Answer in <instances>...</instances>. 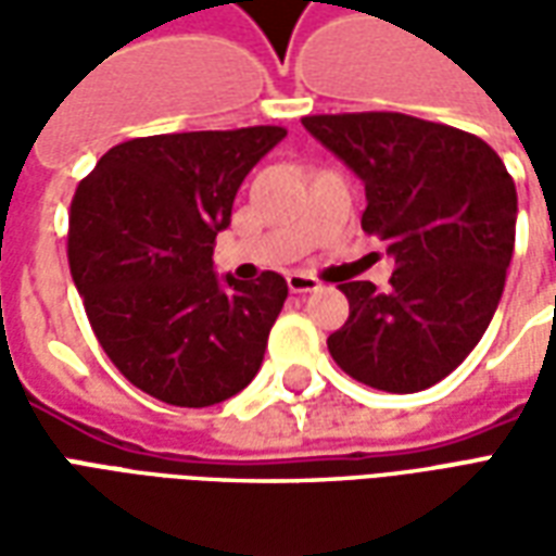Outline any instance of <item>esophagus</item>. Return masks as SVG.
Masks as SVG:
<instances>
[{
  "mask_svg": "<svg viewBox=\"0 0 556 556\" xmlns=\"http://www.w3.org/2000/svg\"><path fill=\"white\" fill-rule=\"evenodd\" d=\"M289 289L294 294H309V291H318L321 289V282L309 274H289Z\"/></svg>",
  "mask_w": 556,
  "mask_h": 556,
  "instance_id": "esophagus-1",
  "label": "esophagus"
}]
</instances>
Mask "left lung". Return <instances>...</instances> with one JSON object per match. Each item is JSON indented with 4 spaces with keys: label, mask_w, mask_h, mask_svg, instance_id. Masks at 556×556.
<instances>
[{
    "label": "left lung",
    "mask_w": 556,
    "mask_h": 556,
    "mask_svg": "<svg viewBox=\"0 0 556 556\" xmlns=\"http://www.w3.org/2000/svg\"><path fill=\"white\" fill-rule=\"evenodd\" d=\"M303 127L366 187L363 231L393 255L390 289L342 282L351 315L327 349L342 372L419 393L489 330L515 250L518 195L482 139L402 113L306 115Z\"/></svg>",
    "instance_id": "left-lung-1"
}]
</instances>
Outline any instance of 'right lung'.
Wrapping results in <instances>:
<instances>
[{
  "instance_id": "add662e5",
  "label": "right lung",
  "mask_w": 556,
  "mask_h": 556,
  "mask_svg": "<svg viewBox=\"0 0 556 556\" xmlns=\"http://www.w3.org/2000/svg\"><path fill=\"white\" fill-rule=\"evenodd\" d=\"M282 127L160 134L110 148L71 202L67 262L115 369L178 408L226 402L262 369L289 282L214 270L243 178Z\"/></svg>"
}]
</instances>
